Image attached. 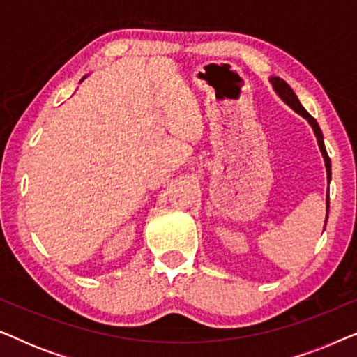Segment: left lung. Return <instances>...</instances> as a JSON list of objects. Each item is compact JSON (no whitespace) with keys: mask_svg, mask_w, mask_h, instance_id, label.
I'll return each instance as SVG.
<instances>
[{"mask_svg":"<svg viewBox=\"0 0 357 357\" xmlns=\"http://www.w3.org/2000/svg\"><path fill=\"white\" fill-rule=\"evenodd\" d=\"M270 82H271L273 89H275L276 94L281 97V100L284 102V104L289 105L292 110L297 112V114L304 116V119L310 123L312 130H314V133L317 136V143H319L320 153H321V155H324L325 167H326V178H328V182H330V180H331V162H330L328 154H326L325 143H324V135H321V130H320L319 123H317V120L309 114V112L304 109V107H302L299 99H297V96L294 94V91L291 89L289 84H287L284 79H281V77H278V76H273V77H270ZM328 208H330V199H328V193H326V218H328ZM325 224H326V219H325Z\"/></svg>","mask_w":357,"mask_h":357,"instance_id":"obj_1","label":"left lung"}]
</instances>
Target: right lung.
Returning a JSON list of instances; mask_svg holds the SVG:
<instances>
[{"mask_svg": "<svg viewBox=\"0 0 357 357\" xmlns=\"http://www.w3.org/2000/svg\"><path fill=\"white\" fill-rule=\"evenodd\" d=\"M82 79H84V77H82Z\"/></svg>", "mask_w": 357, "mask_h": 357, "instance_id": "1", "label": "right lung"}]
</instances>
